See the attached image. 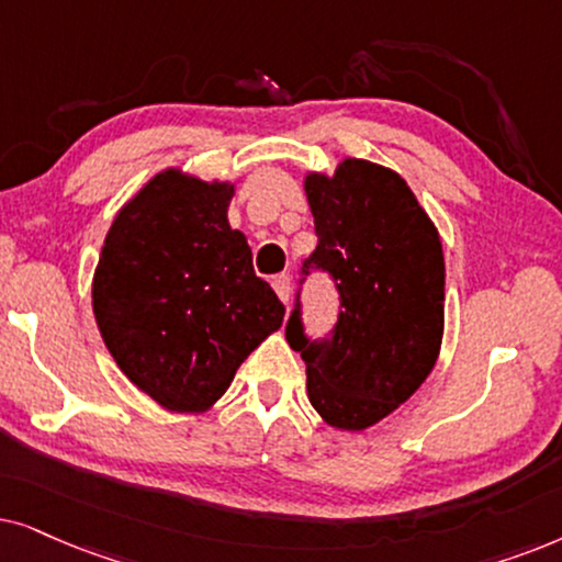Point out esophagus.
<instances>
[{
    "label": "esophagus",
    "mask_w": 562,
    "mask_h": 562,
    "mask_svg": "<svg viewBox=\"0 0 562 562\" xmlns=\"http://www.w3.org/2000/svg\"><path fill=\"white\" fill-rule=\"evenodd\" d=\"M272 288L274 293L280 295L282 303H290V297H293V282H290V274H277L272 280Z\"/></svg>",
    "instance_id": "1"
}]
</instances>
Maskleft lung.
I'll list each match as a JSON object with an SVG mask.
<instances>
[{
  "instance_id": "1",
  "label": "left lung",
  "mask_w": 562,
  "mask_h": 562,
  "mask_svg": "<svg viewBox=\"0 0 562 562\" xmlns=\"http://www.w3.org/2000/svg\"><path fill=\"white\" fill-rule=\"evenodd\" d=\"M318 246L301 267L339 293L328 336L303 328L301 288L285 336L301 351L311 406L336 429L362 431L408 401L429 375L445 331V257L437 228L406 179L347 159L334 177L308 175Z\"/></svg>"
}]
</instances>
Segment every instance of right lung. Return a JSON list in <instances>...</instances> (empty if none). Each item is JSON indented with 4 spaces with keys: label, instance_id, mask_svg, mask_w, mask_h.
<instances>
[{
    "label": "right lung",
    "instance_id": "obj_1",
    "mask_svg": "<svg viewBox=\"0 0 562 562\" xmlns=\"http://www.w3.org/2000/svg\"><path fill=\"white\" fill-rule=\"evenodd\" d=\"M234 184L156 175L104 238L92 282L100 334L133 385L177 414L211 408L285 305L228 226Z\"/></svg>",
    "mask_w": 562,
    "mask_h": 562
}]
</instances>
